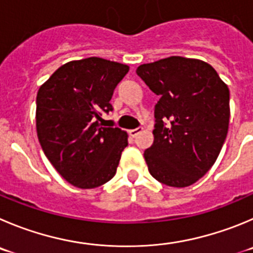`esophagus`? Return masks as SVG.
<instances>
[{
  "instance_id": "1",
  "label": "esophagus",
  "mask_w": 253,
  "mask_h": 253,
  "mask_svg": "<svg viewBox=\"0 0 253 253\" xmlns=\"http://www.w3.org/2000/svg\"><path fill=\"white\" fill-rule=\"evenodd\" d=\"M142 131H143L142 127H137V128H134V129H129L128 132L132 137H136V136H138V134H140Z\"/></svg>"
}]
</instances>
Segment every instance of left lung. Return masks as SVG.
<instances>
[{"mask_svg": "<svg viewBox=\"0 0 253 253\" xmlns=\"http://www.w3.org/2000/svg\"><path fill=\"white\" fill-rule=\"evenodd\" d=\"M136 73L160 97L153 143L145 151L153 178L193 185L213 166L230 122V89L211 65L171 56L138 66Z\"/></svg>", "mask_w": 253, "mask_h": 253, "instance_id": "left-lung-1", "label": "left lung"}]
</instances>
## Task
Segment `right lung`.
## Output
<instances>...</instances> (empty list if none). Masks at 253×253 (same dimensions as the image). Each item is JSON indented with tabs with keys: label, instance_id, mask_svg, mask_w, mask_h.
<instances>
[{
	"label": "right lung",
	"instance_id": "1",
	"mask_svg": "<svg viewBox=\"0 0 253 253\" xmlns=\"http://www.w3.org/2000/svg\"><path fill=\"white\" fill-rule=\"evenodd\" d=\"M129 67L100 57L71 61L40 87L36 128L44 155L71 185L94 188L116 173L127 133L103 127L116 86Z\"/></svg>",
	"mask_w": 253,
	"mask_h": 253
}]
</instances>
